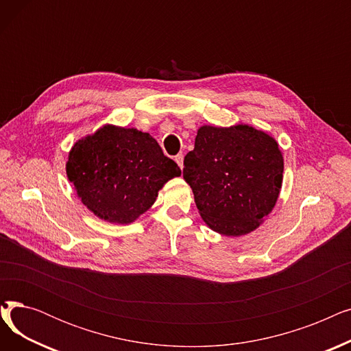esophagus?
<instances>
[{"label": "esophagus", "instance_id": "1", "mask_svg": "<svg viewBox=\"0 0 351 351\" xmlns=\"http://www.w3.org/2000/svg\"><path fill=\"white\" fill-rule=\"evenodd\" d=\"M175 162L179 165V168L182 169V168H183V155H182V154L176 155V156H175Z\"/></svg>", "mask_w": 351, "mask_h": 351}]
</instances>
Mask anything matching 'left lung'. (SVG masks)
<instances>
[{
    "label": "left lung",
    "mask_w": 351,
    "mask_h": 351,
    "mask_svg": "<svg viewBox=\"0 0 351 351\" xmlns=\"http://www.w3.org/2000/svg\"><path fill=\"white\" fill-rule=\"evenodd\" d=\"M202 219L223 236L256 230L278 202L283 154L269 134L246 123L204 125L183 160Z\"/></svg>",
    "instance_id": "1"
}]
</instances>
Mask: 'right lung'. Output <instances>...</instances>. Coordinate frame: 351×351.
<instances>
[{
    "label": "right lung",
    "mask_w": 351,
    "mask_h": 351,
    "mask_svg": "<svg viewBox=\"0 0 351 351\" xmlns=\"http://www.w3.org/2000/svg\"><path fill=\"white\" fill-rule=\"evenodd\" d=\"M66 176L82 204L109 223L128 225L149 209L179 166L136 128L104 125L73 143Z\"/></svg>",
    "instance_id": "right-lung-1"
}]
</instances>
